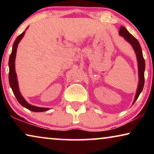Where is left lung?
I'll use <instances>...</instances> for the list:
<instances>
[{
    "label": "left lung",
    "instance_id": "8db88e82",
    "mask_svg": "<svg viewBox=\"0 0 154 154\" xmlns=\"http://www.w3.org/2000/svg\"><path fill=\"white\" fill-rule=\"evenodd\" d=\"M119 34L124 37L126 41L131 44L132 48H134V52H135L137 58L138 62V70H139V84L137 90L135 98H134V103L137 100L139 95H140L141 92L142 91L144 85V70H145V61L143 57L142 50L141 46L137 40L134 38L133 35L128 32V31L124 26H121L119 31ZM133 103V104H134Z\"/></svg>",
    "mask_w": 154,
    "mask_h": 154
}]
</instances>
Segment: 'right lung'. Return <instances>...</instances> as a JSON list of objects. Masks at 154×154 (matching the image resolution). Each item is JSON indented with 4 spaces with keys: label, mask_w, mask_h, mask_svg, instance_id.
Returning a JSON list of instances; mask_svg holds the SVG:
<instances>
[{
    "label": "right lung",
    "mask_w": 154,
    "mask_h": 154,
    "mask_svg": "<svg viewBox=\"0 0 154 154\" xmlns=\"http://www.w3.org/2000/svg\"><path fill=\"white\" fill-rule=\"evenodd\" d=\"M25 33V31L21 33L20 35L17 37V38L14 42L13 46H12V50L11 54L10 55L9 58V83L11 87L12 92L15 96L18 102L22 105V106L25 107L29 110L34 111V112H42V111H45L49 110L48 108H42V107H38L33 106L28 104L26 101L24 100V97L21 94L20 90H19L18 87V83L17 79V75L15 72V68H14V62H15V57H16V52H17V45L20 41L22 40V38L24 36Z\"/></svg>",
    "instance_id": "add662e5"
}]
</instances>
